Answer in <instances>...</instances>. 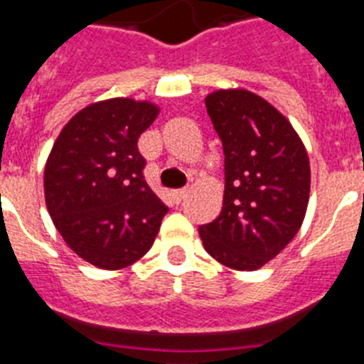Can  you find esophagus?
Instances as JSON below:
<instances>
[{"instance_id":"1","label":"esophagus","mask_w":364,"mask_h":364,"mask_svg":"<svg viewBox=\"0 0 364 364\" xmlns=\"http://www.w3.org/2000/svg\"><path fill=\"white\" fill-rule=\"evenodd\" d=\"M171 197H173V200L176 202V204H180V202L188 197V189H175V191L171 193Z\"/></svg>"}]
</instances>
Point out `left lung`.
Returning <instances> with one entry per match:
<instances>
[{
  "mask_svg": "<svg viewBox=\"0 0 364 364\" xmlns=\"http://www.w3.org/2000/svg\"><path fill=\"white\" fill-rule=\"evenodd\" d=\"M205 107L224 151V202L198 233L220 264L253 272L277 257L304 220L308 153L290 122L253 92H211Z\"/></svg>",
  "mask_w": 364,
  "mask_h": 364,
  "instance_id": "left-lung-1",
  "label": "left lung"
}]
</instances>
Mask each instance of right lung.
I'll return each mask as SVG.
<instances>
[{
    "instance_id": "obj_1",
    "label": "right lung",
    "mask_w": 364,
    "mask_h": 364,
    "mask_svg": "<svg viewBox=\"0 0 364 364\" xmlns=\"http://www.w3.org/2000/svg\"><path fill=\"white\" fill-rule=\"evenodd\" d=\"M159 117L149 102L112 98L74 114L45 166V202L67 246L104 269L149 252L167 205L144 178L138 138Z\"/></svg>"
}]
</instances>
